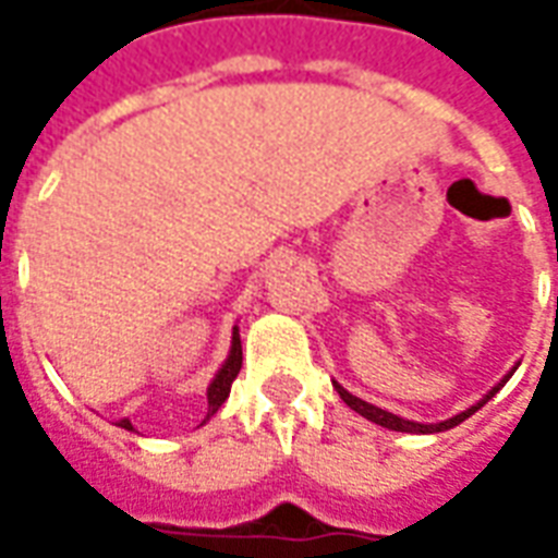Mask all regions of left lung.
<instances>
[{
  "label": "left lung",
  "instance_id": "1",
  "mask_svg": "<svg viewBox=\"0 0 558 558\" xmlns=\"http://www.w3.org/2000/svg\"><path fill=\"white\" fill-rule=\"evenodd\" d=\"M514 371H517V364L511 367V371H508V374L502 376V379H499V383H496V386L490 388V391H487V395H484V398L478 400V403H472L469 410L457 412V415H451V418L436 421V424H421V421L400 418V415H395V412L379 410V407H374V403H367V400L350 395V391L340 386V383H335V388H338L340 400H343V403H347L350 410H355L359 415H364L367 421H374V424H379V427H388V430H398V433H442V430H451V427H457V424H460V421H466L469 415H475V412H478L481 407H484V403H487V400H490L493 395H496V391H499V388L508 383V379H511V374H514Z\"/></svg>",
  "mask_w": 558,
  "mask_h": 558
}]
</instances>
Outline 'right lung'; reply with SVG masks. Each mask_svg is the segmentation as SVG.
<instances>
[{
	"label": "right lung",
	"mask_w": 558,
	"mask_h": 558,
	"mask_svg": "<svg viewBox=\"0 0 558 558\" xmlns=\"http://www.w3.org/2000/svg\"><path fill=\"white\" fill-rule=\"evenodd\" d=\"M239 371H242V338H239V326L232 328V340H230V355L223 359V364L218 367V374H215V379L208 383L206 388V400H208V410H206V418H203V424H206L215 412L223 407V400L230 398V388H232V379L239 376ZM122 430H134V424L128 418H119L116 421Z\"/></svg>",
	"instance_id": "right-lung-1"
}]
</instances>
